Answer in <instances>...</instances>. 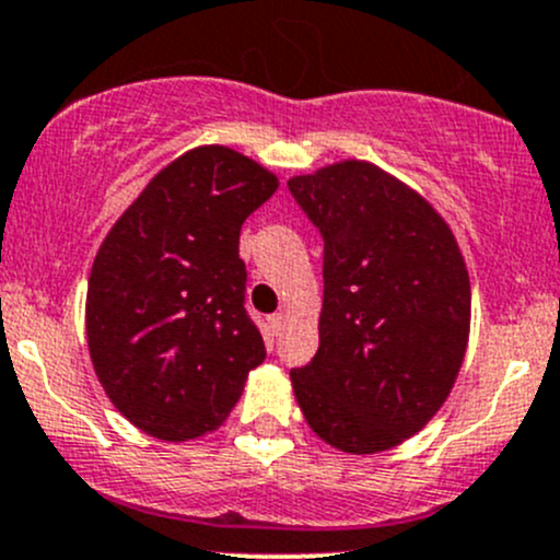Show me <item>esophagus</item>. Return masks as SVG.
Here are the masks:
<instances>
[{
	"instance_id": "esophagus-1",
	"label": "esophagus",
	"mask_w": 560,
	"mask_h": 560,
	"mask_svg": "<svg viewBox=\"0 0 560 560\" xmlns=\"http://www.w3.org/2000/svg\"><path fill=\"white\" fill-rule=\"evenodd\" d=\"M287 325H290V316H287L284 312H279V314L270 316V327H273L276 336H281V332L287 330Z\"/></svg>"
}]
</instances>
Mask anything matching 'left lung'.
Returning a JSON list of instances; mask_svg holds the SVG:
<instances>
[{
    "label": "left lung",
    "instance_id": "left-lung-1",
    "mask_svg": "<svg viewBox=\"0 0 560 560\" xmlns=\"http://www.w3.org/2000/svg\"><path fill=\"white\" fill-rule=\"evenodd\" d=\"M325 238L319 349L290 371L308 428L374 455L433 420L463 365L471 325L466 259L442 213L363 160L287 180Z\"/></svg>",
    "mask_w": 560,
    "mask_h": 560
}]
</instances>
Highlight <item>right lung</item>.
<instances>
[{
	"instance_id": "1",
	"label": "right lung",
	"mask_w": 560,
	"mask_h": 560,
	"mask_svg": "<svg viewBox=\"0 0 560 560\" xmlns=\"http://www.w3.org/2000/svg\"><path fill=\"white\" fill-rule=\"evenodd\" d=\"M276 189L259 162L197 145L162 167L105 235L89 276V354L110 404L149 436L217 431L265 360L244 308L238 238Z\"/></svg>"
}]
</instances>
